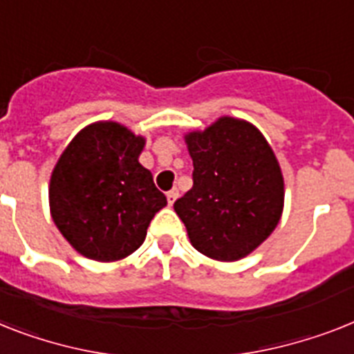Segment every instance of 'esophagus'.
<instances>
[{"label": "esophagus", "instance_id": "1", "mask_svg": "<svg viewBox=\"0 0 354 354\" xmlns=\"http://www.w3.org/2000/svg\"><path fill=\"white\" fill-rule=\"evenodd\" d=\"M166 197H168V204H174L175 198L179 197V189L177 188H171L168 194H166Z\"/></svg>", "mask_w": 354, "mask_h": 354}]
</instances>
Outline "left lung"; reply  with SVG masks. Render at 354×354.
I'll return each instance as SVG.
<instances>
[{
    "instance_id": "obj_1",
    "label": "left lung",
    "mask_w": 354,
    "mask_h": 354,
    "mask_svg": "<svg viewBox=\"0 0 354 354\" xmlns=\"http://www.w3.org/2000/svg\"><path fill=\"white\" fill-rule=\"evenodd\" d=\"M194 160V186L175 213L192 246L215 261L250 255L271 235L284 208L279 160L253 124L221 118L184 137Z\"/></svg>"
}]
</instances>
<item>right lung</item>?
<instances>
[{"label": "right lung", "instance_id": "obj_1", "mask_svg": "<svg viewBox=\"0 0 354 354\" xmlns=\"http://www.w3.org/2000/svg\"><path fill=\"white\" fill-rule=\"evenodd\" d=\"M145 137L119 122L88 124L70 141L50 177V213L86 259L121 261L141 246L166 197L139 162Z\"/></svg>", "mask_w": 354, "mask_h": 354}]
</instances>
